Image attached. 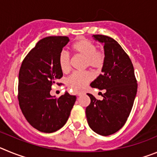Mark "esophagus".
I'll list each match as a JSON object with an SVG mask.
<instances>
[{
  "label": "esophagus",
  "instance_id": "obj_1",
  "mask_svg": "<svg viewBox=\"0 0 157 157\" xmlns=\"http://www.w3.org/2000/svg\"><path fill=\"white\" fill-rule=\"evenodd\" d=\"M76 94H77L78 96H81L82 95V94H84V92H83V91H77V92H76Z\"/></svg>",
  "mask_w": 157,
  "mask_h": 157
}]
</instances>
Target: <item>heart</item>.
Returning <instances> with one entry per match:
<instances>
[{"label": "heart", "instance_id": "obj_1", "mask_svg": "<svg viewBox=\"0 0 157 157\" xmlns=\"http://www.w3.org/2000/svg\"><path fill=\"white\" fill-rule=\"evenodd\" d=\"M72 51L75 54L85 57V67H90L95 70H100L103 67L105 61V54L97 49V45L93 41L86 38H81L71 45ZM58 64L63 73L70 70V55L65 51L59 52L58 56ZM93 78L90 71H75L72 73L66 79V84L69 88L78 90L84 88L89 82Z\"/></svg>", "mask_w": 157, "mask_h": 157}]
</instances>
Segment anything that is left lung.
I'll list each match as a JSON object with an SVG mask.
<instances>
[{
    "label": "left lung",
    "mask_w": 157,
    "mask_h": 157,
    "mask_svg": "<svg viewBox=\"0 0 157 157\" xmlns=\"http://www.w3.org/2000/svg\"><path fill=\"white\" fill-rule=\"evenodd\" d=\"M104 44L105 61L100 75L90 84L93 88L105 90L103 100L87 94L90 104L86 109L88 124L102 136L115 134L125 124L132 109L138 83L133 63L127 52L113 38L101 34L93 35Z\"/></svg>",
    "instance_id": "8db88e82"
}]
</instances>
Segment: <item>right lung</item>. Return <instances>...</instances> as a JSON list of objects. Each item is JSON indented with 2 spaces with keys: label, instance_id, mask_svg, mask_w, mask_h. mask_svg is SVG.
<instances>
[{
  "label": "right lung",
  "instance_id": "right-lung-1",
  "mask_svg": "<svg viewBox=\"0 0 157 157\" xmlns=\"http://www.w3.org/2000/svg\"><path fill=\"white\" fill-rule=\"evenodd\" d=\"M68 41L66 36L42 38L26 56L19 69V107L27 122L41 132L52 133L63 127L76 101L75 96L67 92L58 98L50 94L52 84L63 76L58 56Z\"/></svg>",
  "mask_w": 157,
  "mask_h": 157
}]
</instances>
